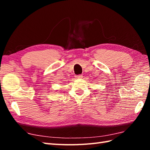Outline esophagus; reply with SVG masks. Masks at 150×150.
Listing matches in <instances>:
<instances>
[{
  "label": "esophagus",
  "mask_w": 150,
  "mask_h": 150,
  "mask_svg": "<svg viewBox=\"0 0 150 150\" xmlns=\"http://www.w3.org/2000/svg\"><path fill=\"white\" fill-rule=\"evenodd\" d=\"M76 79H81L82 78V75H76L75 76Z\"/></svg>",
  "instance_id": "1"
}]
</instances>
